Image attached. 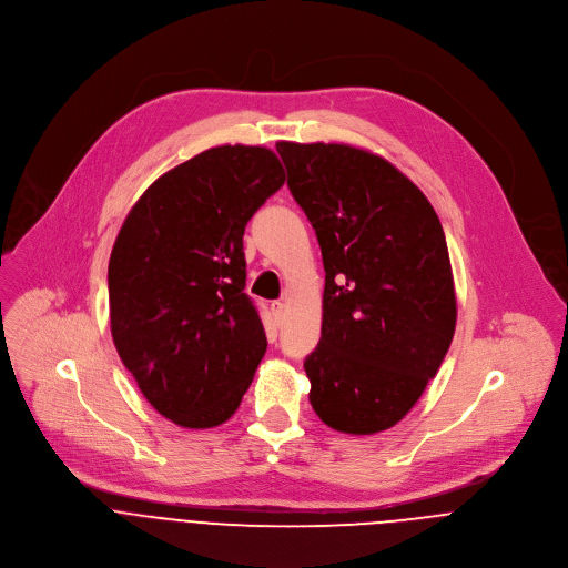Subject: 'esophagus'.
<instances>
[{
  "label": "esophagus",
  "instance_id": "esophagus-1",
  "mask_svg": "<svg viewBox=\"0 0 568 568\" xmlns=\"http://www.w3.org/2000/svg\"><path fill=\"white\" fill-rule=\"evenodd\" d=\"M270 312H272L274 321H276V323H281V321H283V314H285V305H283L281 301H274V303L270 305Z\"/></svg>",
  "mask_w": 568,
  "mask_h": 568
}]
</instances>
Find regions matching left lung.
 Listing matches in <instances>:
<instances>
[{
	"label": "left lung",
	"mask_w": 568,
	"mask_h": 568,
	"mask_svg": "<svg viewBox=\"0 0 568 568\" xmlns=\"http://www.w3.org/2000/svg\"><path fill=\"white\" fill-rule=\"evenodd\" d=\"M276 150L325 267L321 341L305 358L310 403L336 432H385L418 403L456 332L440 219L378 154L345 143Z\"/></svg>",
	"instance_id": "obj_1"
}]
</instances>
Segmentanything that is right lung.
Masks as SVG:
<instances>
[{
	"mask_svg": "<svg viewBox=\"0 0 568 568\" xmlns=\"http://www.w3.org/2000/svg\"><path fill=\"white\" fill-rule=\"evenodd\" d=\"M283 183L267 148H210L161 174L116 234L112 341L145 400L179 427L223 425L265 356L263 323L243 292V234Z\"/></svg>",
	"mask_w": 568,
	"mask_h": 568,
	"instance_id": "obj_1",
	"label": "right lung"
}]
</instances>
